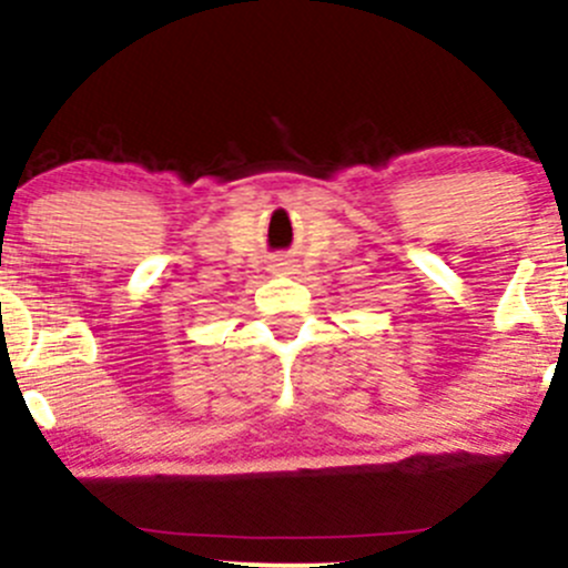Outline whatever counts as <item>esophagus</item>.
Listing matches in <instances>:
<instances>
[{"mask_svg":"<svg viewBox=\"0 0 568 568\" xmlns=\"http://www.w3.org/2000/svg\"><path fill=\"white\" fill-rule=\"evenodd\" d=\"M277 266H283V264H277Z\"/></svg>","mask_w":568,"mask_h":568,"instance_id":"34e87169","label":"esophagus"}]
</instances>
